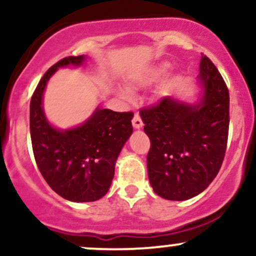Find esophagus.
Returning <instances> with one entry per match:
<instances>
[{
	"instance_id": "esophagus-1",
	"label": "esophagus",
	"mask_w": 256,
	"mask_h": 256,
	"mask_svg": "<svg viewBox=\"0 0 256 256\" xmlns=\"http://www.w3.org/2000/svg\"><path fill=\"white\" fill-rule=\"evenodd\" d=\"M132 125H134V128H142L143 122H142V119H140V114H138V113H134V119H132Z\"/></svg>"
}]
</instances>
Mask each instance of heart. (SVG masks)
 <instances>
[{"mask_svg": "<svg viewBox=\"0 0 256 256\" xmlns=\"http://www.w3.org/2000/svg\"><path fill=\"white\" fill-rule=\"evenodd\" d=\"M167 68H168V64H158V66H155L154 68L152 70L150 73H149V77L146 78V80H150V79H155L158 78V76L164 74L167 71Z\"/></svg>", "mask_w": 256, "mask_h": 256, "instance_id": "b5f03b06", "label": "heart"}]
</instances>
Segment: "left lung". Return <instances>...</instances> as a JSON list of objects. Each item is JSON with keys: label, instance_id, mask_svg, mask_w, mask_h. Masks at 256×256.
<instances>
[{"label": "left lung", "instance_id": "left-lung-1", "mask_svg": "<svg viewBox=\"0 0 256 256\" xmlns=\"http://www.w3.org/2000/svg\"><path fill=\"white\" fill-rule=\"evenodd\" d=\"M201 104H186L162 98L140 110L150 140L148 177L155 194L183 201L198 195L213 182L224 161L230 122V96L225 80L202 54Z\"/></svg>", "mask_w": 256, "mask_h": 256}]
</instances>
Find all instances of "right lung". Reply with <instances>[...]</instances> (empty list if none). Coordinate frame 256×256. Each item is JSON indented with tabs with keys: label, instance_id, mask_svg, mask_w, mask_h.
<instances>
[{
	"label": "right lung",
	"instance_id": "right-lung-1",
	"mask_svg": "<svg viewBox=\"0 0 256 256\" xmlns=\"http://www.w3.org/2000/svg\"><path fill=\"white\" fill-rule=\"evenodd\" d=\"M84 61L83 55L67 56L48 70L30 102V134L34 160L49 186L73 202L104 198L114 177V166L122 146L132 134V112L98 108L79 128L60 131L46 122L42 108L46 82L58 67Z\"/></svg>",
	"mask_w": 256,
	"mask_h": 256
}]
</instances>
